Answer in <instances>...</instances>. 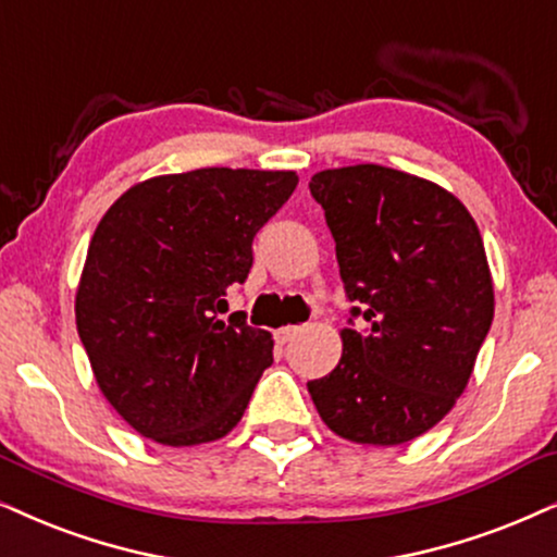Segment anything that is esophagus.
<instances>
[{"mask_svg": "<svg viewBox=\"0 0 557 557\" xmlns=\"http://www.w3.org/2000/svg\"><path fill=\"white\" fill-rule=\"evenodd\" d=\"M296 335H299V327H294V324H286V327H281V330H276V341H278L281 345L292 343Z\"/></svg>", "mask_w": 557, "mask_h": 557, "instance_id": "obj_1", "label": "esophagus"}]
</instances>
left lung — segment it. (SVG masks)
I'll list each match as a JSON object with an SVG mask.
<instances>
[{"label": "left lung", "instance_id": "obj_1", "mask_svg": "<svg viewBox=\"0 0 557 557\" xmlns=\"http://www.w3.org/2000/svg\"><path fill=\"white\" fill-rule=\"evenodd\" d=\"M309 191L335 237L363 332L307 388L322 422L358 445H401L435 428L466 392L494 320L479 225L435 182L375 163L314 173Z\"/></svg>", "mask_w": 557, "mask_h": 557}]
</instances>
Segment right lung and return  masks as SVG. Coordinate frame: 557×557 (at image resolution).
I'll list each match as a JSON object with an SVG mask.
<instances>
[{"label": "right lung", "instance_id": "1", "mask_svg": "<svg viewBox=\"0 0 557 557\" xmlns=\"http://www.w3.org/2000/svg\"><path fill=\"white\" fill-rule=\"evenodd\" d=\"M294 171L197 169L129 186L99 220L76 286V327L99 392L137 435L225 437L273 363L271 332L216 312L252 265V237Z\"/></svg>", "mask_w": 557, "mask_h": 557}]
</instances>
